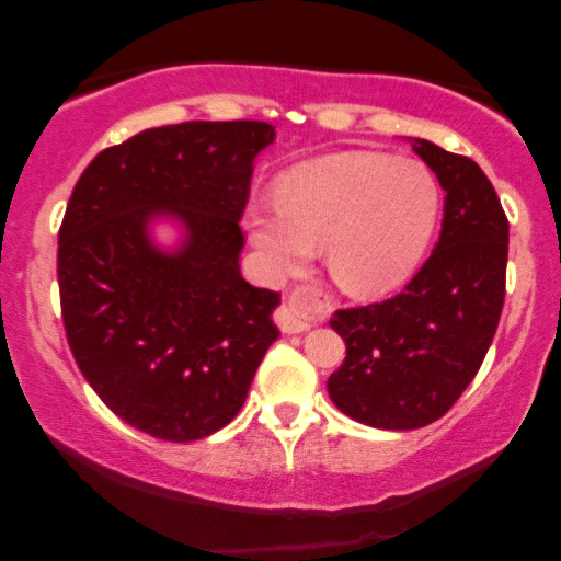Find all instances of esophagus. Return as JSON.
<instances>
[{"instance_id": "34e87169", "label": "esophagus", "mask_w": 561, "mask_h": 561, "mask_svg": "<svg viewBox=\"0 0 561 561\" xmlns=\"http://www.w3.org/2000/svg\"><path fill=\"white\" fill-rule=\"evenodd\" d=\"M321 311H324V304L319 301L317 294L301 288L296 290V294H290L288 301L275 311V321H278V327L286 334H301L306 329H311L313 319H317Z\"/></svg>"}]
</instances>
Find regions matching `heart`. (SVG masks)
Returning a JSON list of instances; mask_svg holds the SVG:
<instances>
[{
	"mask_svg": "<svg viewBox=\"0 0 561 561\" xmlns=\"http://www.w3.org/2000/svg\"><path fill=\"white\" fill-rule=\"evenodd\" d=\"M439 209V186L424 165L342 152L288 171L278 198L244 209V229L273 273L298 271L324 248L336 286L382 296L419 267Z\"/></svg>",
	"mask_w": 561,
	"mask_h": 561,
	"instance_id": "1",
	"label": "heart"
}]
</instances>
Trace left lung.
<instances>
[{
  "instance_id": "8db88e82",
  "label": "left lung",
  "mask_w": 561,
  "mask_h": 561,
  "mask_svg": "<svg viewBox=\"0 0 561 561\" xmlns=\"http://www.w3.org/2000/svg\"><path fill=\"white\" fill-rule=\"evenodd\" d=\"M411 142L447 191L439 242L401 294L329 321L347 344L329 396L350 419L390 432L442 419L470 386L501 321L508 263V219L482 168Z\"/></svg>"
}]
</instances>
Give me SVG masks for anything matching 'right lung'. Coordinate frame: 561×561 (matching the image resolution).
<instances>
[{
    "label": "right lung",
    "instance_id": "right-lung-1",
    "mask_svg": "<svg viewBox=\"0 0 561 561\" xmlns=\"http://www.w3.org/2000/svg\"><path fill=\"white\" fill-rule=\"evenodd\" d=\"M267 122H181L99 152L68 198L58 288L76 365L129 426L196 442L240 413L280 294L242 278L240 219ZM182 221L160 251L149 221Z\"/></svg>",
    "mask_w": 561,
    "mask_h": 561
}]
</instances>
